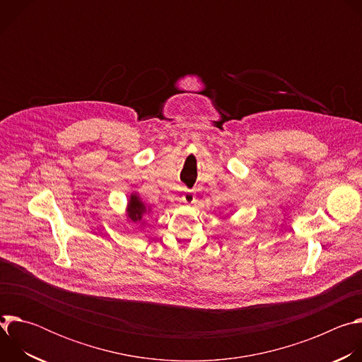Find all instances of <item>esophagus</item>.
Masks as SVG:
<instances>
[{
	"mask_svg": "<svg viewBox=\"0 0 362 362\" xmlns=\"http://www.w3.org/2000/svg\"><path fill=\"white\" fill-rule=\"evenodd\" d=\"M182 200L186 203V204H192L194 202V193L190 192V190H186L182 196Z\"/></svg>",
	"mask_w": 362,
	"mask_h": 362,
	"instance_id": "obj_1",
	"label": "esophagus"
}]
</instances>
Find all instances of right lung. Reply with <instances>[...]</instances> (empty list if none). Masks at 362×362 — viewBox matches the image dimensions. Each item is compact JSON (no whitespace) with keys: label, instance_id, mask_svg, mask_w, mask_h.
<instances>
[{"label":"right lung","instance_id":"right-lung-1","mask_svg":"<svg viewBox=\"0 0 362 362\" xmlns=\"http://www.w3.org/2000/svg\"><path fill=\"white\" fill-rule=\"evenodd\" d=\"M146 212H150V209H147V206L141 202L140 196L137 193H132L130 199L127 202V208H126V216H127L129 222L143 225V215Z\"/></svg>","mask_w":362,"mask_h":362}]
</instances>
